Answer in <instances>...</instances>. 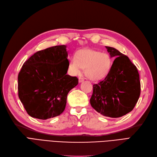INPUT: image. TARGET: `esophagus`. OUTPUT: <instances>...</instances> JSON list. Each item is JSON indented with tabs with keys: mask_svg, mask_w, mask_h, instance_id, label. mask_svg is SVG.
Instances as JSON below:
<instances>
[{
	"mask_svg": "<svg viewBox=\"0 0 157 157\" xmlns=\"http://www.w3.org/2000/svg\"><path fill=\"white\" fill-rule=\"evenodd\" d=\"M83 81H84V78H82V77H79V83L83 82Z\"/></svg>",
	"mask_w": 157,
	"mask_h": 157,
	"instance_id": "1",
	"label": "esophagus"
}]
</instances>
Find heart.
<instances>
[{"mask_svg": "<svg viewBox=\"0 0 157 157\" xmlns=\"http://www.w3.org/2000/svg\"><path fill=\"white\" fill-rule=\"evenodd\" d=\"M112 66V60L108 53L91 49L79 50L75 57H72L69 63V68L73 74H79L82 69H85L86 76L94 81L107 76Z\"/></svg>", "mask_w": 157, "mask_h": 157, "instance_id": "1", "label": "heart"}]
</instances>
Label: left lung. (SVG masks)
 <instances>
[{
    "label": "left lung",
    "mask_w": 157,
    "mask_h": 157,
    "mask_svg": "<svg viewBox=\"0 0 157 157\" xmlns=\"http://www.w3.org/2000/svg\"><path fill=\"white\" fill-rule=\"evenodd\" d=\"M115 60L108 75L93 85L90 103L105 117L117 118L130 112L139 99L141 85L136 66L114 48L105 46Z\"/></svg>",
    "instance_id": "1"
}]
</instances>
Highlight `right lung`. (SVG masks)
I'll list each match as a JSON object with an SVG mask.
<instances>
[{"mask_svg": "<svg viewBox=\"0 0 157 157\" xmlns=\"http://www.w3.org/2000/svg\"><path fill=\"white\" fill-rule=\"evenodd\" d=\"M67 46L56 45L38 51L25 61L18 74V96L27 113L45 120L61 114L67 95L78 84L67 74Z\"/></svg>", "mask_w": 157, "mask_h": 157, "instance_id": "1", "label": "right lung"}]
</instances>
